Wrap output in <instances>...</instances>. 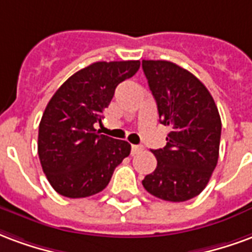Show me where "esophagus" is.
Masks as SVG:
<instances>
[{
  "label": "esophagus",
  "instance_id": "obj_1",
  "mask_svg": "<svg viewBox=\"0 0 252 252\" xmlns=\"http://www.w3.org/2000/svg\"><path fill=\"white\" fill-rule=\"evenodd\" d=\"M144 148L141 146V145H131V154H138L139 152H142Z\"/></svg>",
  "mask_w": 252,
  "mask_h": 252
}]
</instances>
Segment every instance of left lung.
I'll return each mask as SVG.
<instances>
[{
  "instance_id": "1",
  "label": "left lung",
  "mask_w": 252,
  "mask_h": 252,
  "mask_svg": "<svg viewBox=\"0 0 252 252\" xmlns=\"http://www.w3.org/2000/svg\"><path fill=\"white\" fill-rule=\"evenodd\" d=\"M159 122L170 127L165 148L152 150L157 168L142 180L149 193L187 201L207 187L219 158L221 121L212 95L193 73L172 62L142 60Z\"/></svg>"
}]
</instances>
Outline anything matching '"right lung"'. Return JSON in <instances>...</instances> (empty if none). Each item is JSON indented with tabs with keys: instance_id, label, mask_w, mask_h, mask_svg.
Masks as SVG:
<instances>
[{
	"instance_id": "add662e5",
	"label": "right lung",
	"mask_w": 252,
	"mask_h": 252,
	"mask_svg": "<svg viewBox=\"0 0 252 252\" xmlns=\"http://www.w3.org/2000/svg\"><path fill=\"white\" fill-rule=\"evenodd\" d=\"M139 60L96 62L73 73L45 107L38 126V158L49 184L69 199L103 190L114 169L131 146L99 134L95 122L103 118L121 82L139 69Z\"/></svg>"
}]
</instances>
